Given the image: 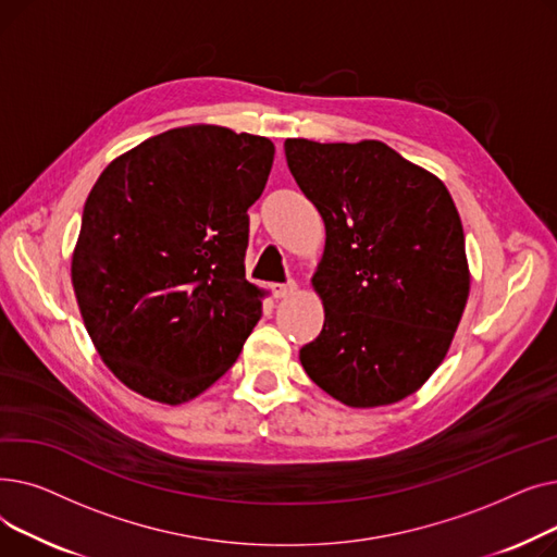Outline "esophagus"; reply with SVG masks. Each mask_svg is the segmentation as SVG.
<instances>
[{"instance_id":"obj_1","label":"esophagus","mask_w":557,"mask_h":557,"mask_svg":"<svg viewBox=\"0 0 557 557\" xmlns=\"http://www.w3.org/2000/svg\"><path fill=\"white\" fill-rule=\"evenodd\" d=\"M296 294V282H284V284H273V296L275 298H288Z\"/></svg>"}]
</instances>
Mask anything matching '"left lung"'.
Listing matches in <instances>:
<instances>
[{"mask_svg": "<svg viewBox=\"0 0 557 557\" xmlns=\"http://www.w3.org/2000/svg\"><path fill=\"white\" fill-rule=\"evenodd\" d=\"M284 153L327 230L313 275L325 325L300 363L347 406L399 401L445 359L470 294L456 205L382 141L286 139Z\"/></svg>", "mask_w": 557, "mask_h": 557, "instance_id": "obj_1", "label": "left lung"}]
</instances>
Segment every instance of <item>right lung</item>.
I'll return each mask as SVG.
<instances>
[{"mask_svg":"<svg viewBox=\"0 0 557 557\" xmlns=\"http://www.w3.org/2000/svg\"><path fill=\"white\" fill-rule=\"evenodd\" d=\"M273 156L259 135L173 128L108 164L87 196L76 300L101 359L139 395L183 404L237 361L261 318L248 208Z\"/></svg>","mask_w":557,"mask_h":557,"instance_id":"1","label":"right lung"}]
</instances>
